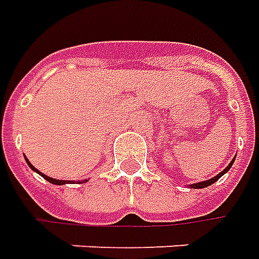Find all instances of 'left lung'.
<instances>
[{"mask_svg": "<svg viewBox=\"0 0 259 259\" xmlns=\"http://www.w3.org/2000/svg\"><path fill=\"white\" fill-rule=\"evenodd\" d=\"M234 160H236V158H233V160H231L230 164H229L227 167L224 168V169H223V171H222V172L218 174L216 177H213V178H210V180L203 181V182H198V184H192V185H191V188H193V189H202V188H206V186H209V185H211V184H214V182H216V181H218L219 178L222 177V175H224V174H226V172H227V171H229V169H230L231 165H233V162H234Z\"/></svg>", "mask_w": 259, "mask_h": 259, "instance_id": "8db88e82", "label": "left lung"}]
</instances>
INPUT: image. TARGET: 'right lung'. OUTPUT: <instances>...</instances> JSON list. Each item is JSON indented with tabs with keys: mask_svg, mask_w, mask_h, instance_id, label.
Here are the masks:
<instances>
[{
	"mask_svg": "<svg viewBox=\"0 0 259 259\" xmlns=\"http://www.w3.org/2000/svg\"><path fill=\"white\" fill-rule=\"evenodd\" d=\"M25 160H26V162H28V165H29V167L32 168V169H33V171H35V172H37V174H39V175H41V177H43V178H45V180H46V181H49V182H50V184H54V185H64V184H68V181L54 180V178H50V177H48V175H45V174H41L40 171H39V169H36V168L33 167V165H32V164H30V162H29L28 158H25ZM70 182H71V181H70ZM82 182H87V181H82Z\"/></svg>",
	"mask_w": 259,
	"mask_h": 259,
	"instance_id": "add662e5",
	"label": "right lung"
}]
</instances>
